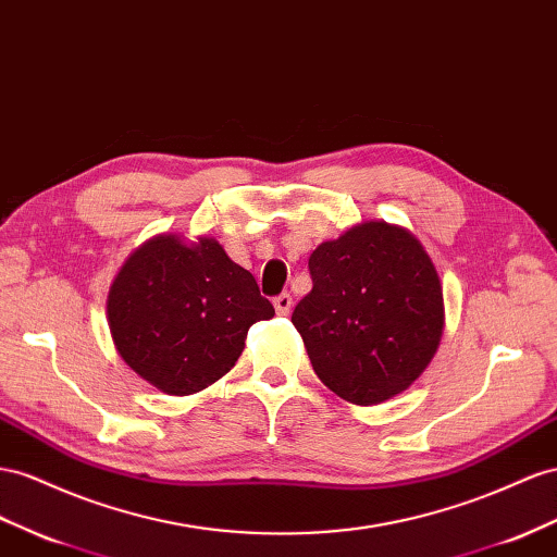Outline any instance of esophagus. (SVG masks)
I'll list each match as a JSON object with an SVG mask.
<instances>
[{"label": "esophagus", "instance_id": "obj_1", "mask_svg": "<svg viewBox=\"0 0 557 557\" xmlns=\"http://www.w3.org/2000/svg\"><path fill=\"white\" fill-rule=\"evenodd\" d=\"M290 307H293V297H290V293H281V295H276V297H274V309H276V313H281V315L290 313Z\"/></svg>", "mask_w": 557, "mask_h": 557}]
</instances>
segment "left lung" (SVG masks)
Listing matches in <instances>:
<instances>
[{"label": "left lung", "mask_w": 557, "mask_h": 557, "mask_svg": "<svg viewBox=\"0 0 557 557\" xmlns=\"http://www.w3.org/2000/svg\"><path fill=\"white\" fill-rule=\"evenodd\" d=\"M311 293L293 325L313 372L344 400L374 405L424 372L443 335V290L422 244L366 222L309 258Z\"/></svg>", "instance_id": "8db88e82"}]
</instances>
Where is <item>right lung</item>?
<instances>
[{
  "label": "right lung",
  "mask_w": 557,
  "mask_h": 557,
  "mask_svg": "<svg viewBox=\"0 0 557 557\" xmlns=\"http://www.w3.org/2000/svg\"><path fill=\"white\" fill-rule=\"evenodd\" d=\"M272 315L258 281L215 238L191 246L152 238L126 260L108 297L116 351L171 396L197 394L227 374L248 327Z\"/></svg>",
  "instance_id": "1"
}]
</instances>
